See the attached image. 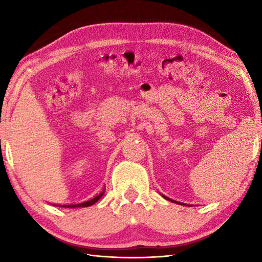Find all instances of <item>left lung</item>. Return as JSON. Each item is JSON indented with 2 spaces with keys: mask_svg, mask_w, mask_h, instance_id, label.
<instances>
[{
  "mask_svg": "<svg viewBox=\"0 0 262 262\" xmlns=\"http://www.w3.org/2000/svg\"><path fill=\"white\" fill-rule=\"evenodd\" d=\"M165 199H168V200H170V202H172V203H177L176 200H172V199H170V198H168V197H165V196H163Z\"/></svg>",
  "mask_w": 262,
  "mask_h": 262,
  "instance_id": "obj_1",
  "label": "left lung"
}]
</instances>
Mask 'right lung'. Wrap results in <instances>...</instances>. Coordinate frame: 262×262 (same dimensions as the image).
I'll return each instance as SVG.
<instances>
[{"mask_svg": "<svg viewBox=\"0 0 262 262\" xmlns=\"http://www.w3.org/2000/svg\"><path fill=\"white\" fill-rule=\"evenodd\" d=\"M104 190H102L101 192H100L99 194H97L96 197H93L92 199L88 200V202H84V203H81V204H75V205H66L64 206V207H71V208H74V207H89V206H91L93 204H96L98 200L102 197Z\"/></svg>", "mask_w": 262, "mask_h": 262, "instance_id": "1", "label": "right lung"}]
</instances>
